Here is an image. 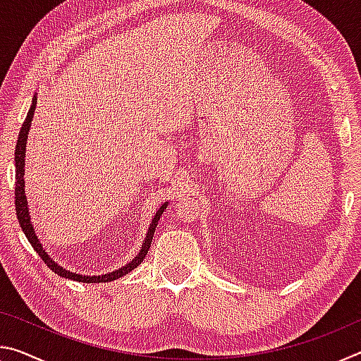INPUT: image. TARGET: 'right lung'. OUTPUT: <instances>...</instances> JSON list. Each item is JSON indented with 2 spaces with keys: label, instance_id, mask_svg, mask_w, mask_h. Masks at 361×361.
Returning a JSON list of instances; mask_svg holds the SVG:
<instances>
[{
  "label": "right lung",
  "instance_id": "add662e5",
  "mask_svg": "<svg viewBox=\"0 0 361 361\" xmlns=\"http://www.w3.org/2000/svg\"><path fill=\"white\" fill-rule=\"evenodd\" d=\"M36 102H38V97H36V94H35L33 100H32V106H30L25 122H23L22 129L19 132V140H17L16 152H14V154H16V157H14V161H16V212H17V218H19V224H20L22 231H23V234L27 235V239H28L30 243H32L35 252L41 256L42 261H44L47 264V267L51 269L52 272H56L57 276H60V277L68 279V280H75V282H82V283H106V282H113V280H116V279H121V277L127 276V274L133 271V269L143 262L145 256H146V253H148V250L151 247L152 235H154L156 226L159 223V219H161L164 210H166L169 207V202L162 204L161 207H159V210L156 212V215H154V218H152V221L149 224L148 232H146L145 240L142 243V248H140L138 255H135V258L127 262L126 266L116 269V271H113V272L103 274V276H82V274L71 272V271H68V269H65L60 264H57V262L47 255L46 250L42 248V243L39 242L38 235H36V232H35L32 216H30V210H28V202H27L25 178H23V175H25L27 138H28L30 127H32L33 114H35V109H36Z\"/></svg>",
  "mask_w": 361,
  "mask_h": 361
}]
</instances>
